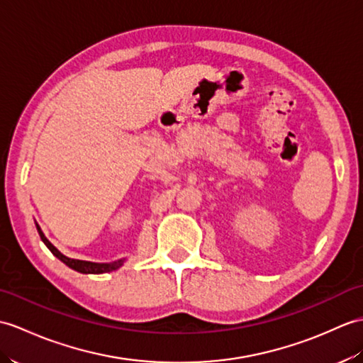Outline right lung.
Masks as SVG:
<instances>
[{
	"label": "right lung",
	"instance_id": "1",
	"mask_svg": "<svg viewBox=\"0 0 363 363\" xmlns=\"http://www.w3.org/2000/svg\"><path fill=\"white\" fill-rule=\"evenodd\" d=\"M35 225H37V230H38V235H40V238H41V241H43L45 244H46V247L52 252V254L60 259V261H63V263L67 266V267H71V269H74V271H77V272H80V274H105V272H113V271H116V269H119L122 264H123V261H125V258H122V259H117V261H113V263H92V261H83V259H74V258H67V257H65L60 250H58L55 246H52V244H50V241L45 237V233L41 232V229H40V225L35 223Z\"/></svg>",
	"mask_w": 363,
	"mask_h": 363
}]
</instances>
